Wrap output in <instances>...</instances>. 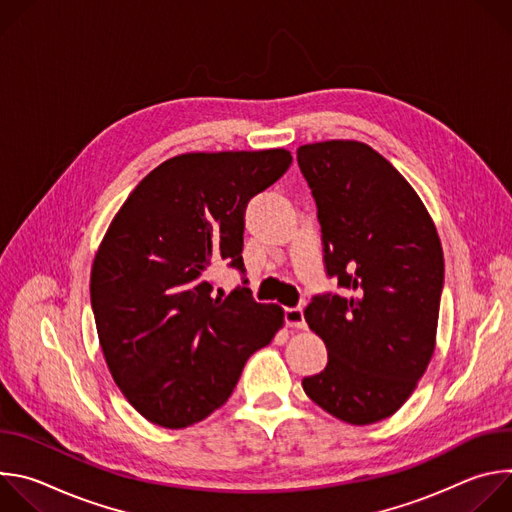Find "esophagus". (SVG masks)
I'll return each instance as SVG.
<instances>
[{
    "mask_svg": "<svg viewBox=\"0 0 512 512\" xmlns=\"http://www.w3.org/2000/svg\"><path fill=\"white\" fill-rule=\"evenodd\" d=\"M283 320L289 328H306L304 310L302 308H287L283 310Z\"/></svg>",
    "mask_w": 512,
    "mask_h": 512,
    "instance_id": "34e87169",
    "label": "esophagus"
}]
</instances>
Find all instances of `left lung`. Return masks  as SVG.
<instances>
[{
  "instance_id": "left-lung-1",
  "label": "left lung",
  "mask_w": 512,
  "mask_h": 512,
  "mask_svg": "<svg viewBox=\"0 0 512 512\" xmlns=\"http://www.w3.org/2000/svg\"><path fill=\"white\" fill-rule=\"evenodd\" d=\"M324 269L342 294H318L304 318L328 350L306 395L352 425L393 415L423 377L435 344L444 251L409 182L360 141L302 145Z\"/></svg>"
}]
</instances>
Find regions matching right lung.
<instances>
[{
  "instance_id": "obj_1",
  "label": "right lung",
  "mask_w": 512,
  "mask_h": 512,
  "mask_svg": "<svg viewBox=\"0 0 512 512\" xmlns=\"http://www.w3.org/2000/svg\"><path fill=\"white\" fill-rule=\"evenodd\" d=\"M291 166L285 150L176 156L115 214L91 271L107 367L148 421L182 429L233 393L249 356L283 324L245 287L243 231L253 196ZM225 262L244 285L225 299L209 275Z\"/></svg>"
}]
</instances>
